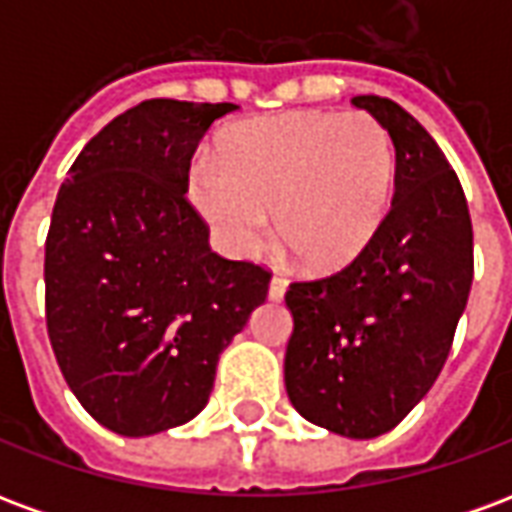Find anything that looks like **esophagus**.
Masks as SVG:
<instances>
[{"label": "esophagus", "mask_w": 512, "mask_h": 512, "mask_svg": "<svg viewBox=\"0 0 512 512\" xmlns=\"http://www.w3.org/2000/svg\"><path fill=\"white\" fill-rule=\"evenodd\" d=\"M285 290H288V279L282 277V274H274V277H271V285H268V296L274 301H279L285 296Z\"/></svg>", "instance_id": "esophagus-1"}]
</instances>
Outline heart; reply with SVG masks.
<instances>
[{
    "label": "heart",
    "instance_id": "obj_1",
    "mask_svg": "<svg viewBox=\"0 0 512 512\" xmlns=\"http://www.w3.org/2000/svg\"><path fill=\"white\" fill-rule=\"evenodd\" d=\"M395 194V147L365 112H288L224 136L219 158L189 167V197L216 241L257 255L271 235L312 271H337L362 255Z\"/></svg>",
    "mask_w": 512,
    "mask_h": 512
}]
</instances>
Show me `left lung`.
Wrapping results in <instances>:
<instances>
[{"mask_svg":"<svg viewBox=\"0 0 512 512\" xmlns=\"http://www.w3.org/2000/svg\"><path fill=\"white\" fill-rule=\"evenodd\" d=\"M395 145V197L378 235L332 277L285 293V389L312 425L376 439L428 395L472 290V219L461 180L403 106L356 95Z\"/></svg>","mask_w":512,"mask_h":512,"instance_id":"obj_1","label":"left lung"}]
</instances>
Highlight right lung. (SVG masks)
<instances>
[{"instance_id":"add662e5","label":"right lung","mask_w":512,"mask_h":512,"mask_svg":"<svg viewBox=\"0 0 512 512\" xmlns=\"http://www.w3.org/2000/svg\"><path fill=\"white\" fill-rule=\"evenodd\" d=\"M235 104L142 101L84 145L46 235V329L87 414L153 436L200 414L219 354L266 301L268 274L227 260L186 200L191 156Z\"/></svg>"}]
</instances>
